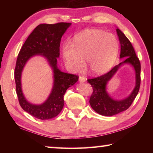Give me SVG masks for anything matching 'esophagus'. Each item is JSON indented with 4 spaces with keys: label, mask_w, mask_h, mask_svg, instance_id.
I'll return each mask as SVG.
<instances>
[{
    "label": "esophagus",
    "mask_w": 153,
    "mask_h": 153,
    "mask_svg": "<svg viewBox=\"0 0 153 153\" xmlns=\"http://www.w3.org/2000/svg\"><path fill=\"white\" fill-rule=\"evenodd\" d=\"M86 81V78L82 76H79V83H84Z\"/></svg>",
    "instance_id": "34e87169"
}]
</instances>
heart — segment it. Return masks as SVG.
<instances>
[{
	"mask_svg": "<svg viewBox=\"0 0 153 153\" xmlns=\"http://www.w3.org/2000/svg\"><path fill=\"white\" fill-rule=\"evenodd\" d=\"M119 51L116 36L100 30L83 31L74 38L73 44L65 42L62 46V56L69 70L73 72L85 65L90 73L99 74L113 65Z\"/></svg>",
	"mask_w": 153,
	"mask_h": 153,
	"instance_id": "obj_1",
	"label": "heart"
}]
</instances>
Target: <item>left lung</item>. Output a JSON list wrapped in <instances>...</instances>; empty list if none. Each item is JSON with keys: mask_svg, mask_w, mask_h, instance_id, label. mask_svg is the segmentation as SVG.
<instances>
[{"mask_svg": "<svg viewBox=\"0 0 153 153\" xmlns=\"http://www.w3.org/2000/svg\"><path fill=\"white\" fill-rule=\"evenodd\" d=\"M120 42V59L124 61L116 65L107 74L95 78L88 79L91 84L93 92L90 98V105L97 113L104 116H113L126 111L130 107L138 94L140 86V63L135 51L128 38L117 28L116 30ZM124 64H130L135 71V87L128 97L117 100L111 97L106 91L108 82L112 79L118 69Z\"/></svg>", "mask_w": 153, "mask_h": 153, "instance_id": "1", "label": "left lung"}]
</instances>
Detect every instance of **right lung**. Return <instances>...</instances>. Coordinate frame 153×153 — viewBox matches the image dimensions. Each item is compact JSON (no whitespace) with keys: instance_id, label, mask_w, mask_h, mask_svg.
<instances>
[{"instance_id":"add662e5","label":"right lung","mask_w":153,"mask_h":153,"mask_svg":"<svg viewBox=\"0 0 153 153\" xmlns=\"http://www.w3.org/2000/svg\"><path fill=\"white\" fill-rule=\"evenodd\" d=\"M71 23L38 25L28 36L18 55L15 69L16 92L21 107L33 117L42 120L57 116L64 105L66 90L74 85L79 77L61 71L57 67L59 47L63 35ZM42 56L46 59L53 74V86L49 97L42 104L35 105L27 102L21 87V74L27 62L33 56Z\"/></svg>"}]
</instances>
